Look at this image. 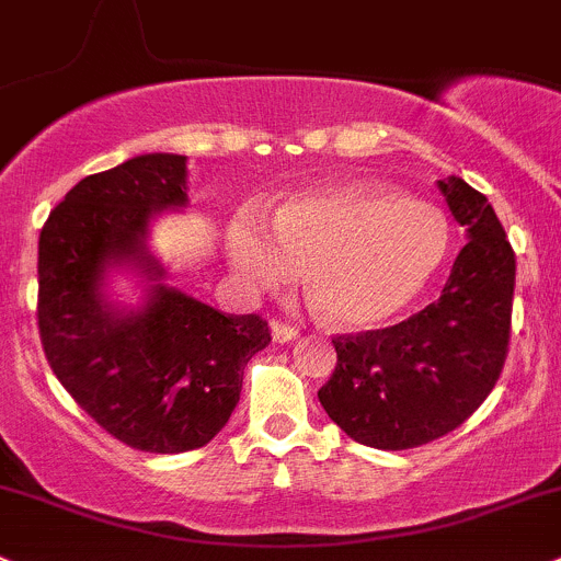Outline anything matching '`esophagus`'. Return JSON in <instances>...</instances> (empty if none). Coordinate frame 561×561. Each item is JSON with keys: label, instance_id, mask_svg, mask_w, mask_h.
<instances>
[{"label": "esophagus", "instance_id": "obj_1", "mask_svg": "<svg viewBox=\"0 0 561 561\" xmlns=\"http://www.w3.org/2000/svg\"><path fill=\"white\" fill-rule=\"evenodd\" d=\"M270 329H273L275 343H291V340L299 337L297 329L288 327V323H283V321H273V323H270Z\"/></svg>", "mask_w": 561, "mask_h": 561}]
</instances>
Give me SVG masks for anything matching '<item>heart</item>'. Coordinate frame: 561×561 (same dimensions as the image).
Here are the masks:
<instances>
[{
    "label": "heart",
    "instance_id": "obj_1",
    "mask_svg": "<svg viewBox=\"0 0 561 561\" xmlns=\"http://www.w3.org/2000/svg\"><path fill=\"white\" fill-rule=\"evenodd\" d=\"M448 240L435 205L356 181L288 196L270 224L245 207L229 221L224 248L245 291L288 286L305 267V288L323 321L373 329L430 286Z\"/></svg>",
    "mask_w": 561,
    "mask_h": 561
}]
</instances>
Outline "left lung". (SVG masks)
<instances>
[{"mask_svg": "<svg viewBox=\"0 0 561 561\" xmlns=\"http://www.w3.org/2000/svg\"><path fill=\"white\" fill-rule=\"evenodd\" d=\"M437 186L470 238L440 299L394 327L334 334L337 365L319 389L329 419L380 451L419 448L465 424L507 359L516 253L486 196L454 175Z\"/></svg>", "mask_w": 561, "mask_h": 561, "instance_id": "1", "label": "left lung"}]
</instances>
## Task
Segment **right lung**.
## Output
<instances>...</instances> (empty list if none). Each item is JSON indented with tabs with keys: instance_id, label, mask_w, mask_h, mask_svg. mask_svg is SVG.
Instances as JSON below:
<instances>
[{
	"instance_id": "add662e5",
	"label": "right lung",
	"mask_w": 561,
	"mask_h": 561,
	"mask_svg": "<svg viewBox=\"0 0 561 561\" xmlns=\"http://www.w3.org/2000/svg\"><path fill=\"white\" fill-rule=\"evenodd\" d=\"M186 205V156L148 153L83 178L39 232L37 327L45 359L75 402L124 446H207L240 400L242 369L270 345L267 321L232 316L156 283L137 313L102 299L107 264L164 270L146 251L156 210Z\"/></svg>"
}]
</instances>
